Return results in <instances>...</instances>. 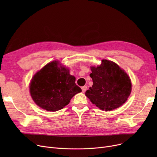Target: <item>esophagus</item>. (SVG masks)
<instances>
[{"mask_svg": "<svg viewBox=\"0 0 157 157\" xmlns=\"http://www.w3.org/2000/svg\"><path fill=\"white\" fill-rule=\"evenodd\" d=\"M81 90H82V92H83V93L86 92V90H87V86H84L83 87H81Z\"/></svg>", "mask_w": 157, "mask_h": 157, "instance_id": "34e87169", "label": "esophagus"}]
</instances>
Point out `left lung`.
Returning a JSON list of instances; mask_svg holds the SVG:
<instances>
[{
  "mask_svg": "<svg viewBox=\"0 0 157 157\" xmlns=\"http://www.w3.org/2000/svg\"><path fill=\"white\" fill-rule=\"evenodd\" d=\"M93 85L86 96L101 110L108 111L122 105L130 95L131 81L128 74L112 61L102 60L100 65L91 67Z\"/></svg>",
  "mask_w": 157,
  "mask_h": 157,
  "instance_id": "1",
  "label": "left lung"
}]
</instances>
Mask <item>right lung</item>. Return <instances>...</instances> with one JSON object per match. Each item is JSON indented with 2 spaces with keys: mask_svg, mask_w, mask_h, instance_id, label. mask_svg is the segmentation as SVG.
<instances>
[{
  "mask_svg": "<svg viewBox=\"0 0 157 157\" xmlns=\"http://www.w3.org/2000/svg\"><path fill=\"white\" fill-rule=\"evenodd\" d=\"M76 78L59 61L46 64L33 76L30 93L33 101L42 109L56 111L67 105L71 98L81 92Z\"/></svg>",
  "mask_w": 157,
  "mask_h": 157,
  "instance_id": "add662e5",
  "label": "right lung"
}]
</instances>
